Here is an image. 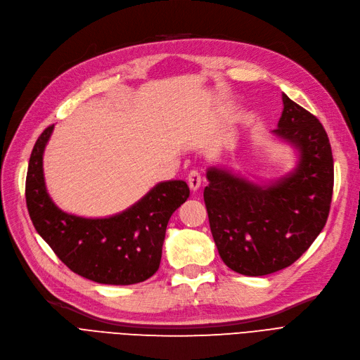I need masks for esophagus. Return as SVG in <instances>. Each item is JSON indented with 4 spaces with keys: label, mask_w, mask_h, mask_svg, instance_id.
Returning <instances> with one entry per match:
<instances>
[{
    "label": "esophagus",
    "mask_w": 360,
    "mask_h": 360,
    "mask_svg": "<svg viewBox=\"0 0 360 360\" xmlns=\"http://www.w3.org/2000/svg\"><path fill=\"white\" fill-rule=\"evenodd\" d=\"M187 181H188V187H190L191 191H197L198 188H200V185H202V176H200V173H198L197 170L190 172V175H188Z\"/></svg>",
    "instance_id": "1"
}]
</instances>
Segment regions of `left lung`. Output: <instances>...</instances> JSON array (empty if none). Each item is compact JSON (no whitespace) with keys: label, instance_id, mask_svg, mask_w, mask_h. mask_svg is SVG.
<instances>
[{"label":"left lung","instance_id":"left-lung-1","mask_svg":"<svg viewBox=\"0 0 360 360\" xmlns=\"http://www.w3.org/2000/svg\"><path fill=\"white\" fill-rule=\"evenodd\" d=\"M271 135L295 151L274 179H250L225 166L206 170L205 205L219 257L233 271L265 276L294 264L323 230L334 188L330 143L319 120L285 93Z\"/></svg>","mask_w":360,"mask_h":360}]
</instances>
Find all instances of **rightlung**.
Returning <instances> with one entry per match:
<instances>
[{"instance_id":"1","label":"right lung","mask_w":360,"mask_h":360,"mask_svg":"<svg viewBox=\"0 0 360 360\" xmlns=\"http://www.w3.org/2000/svg\"><path fill=\"white\" fill-rule=\"evenodd\" d=\"M55 124L37 139L26 175V206L37 233L74 273L102 285L150 278L162 261L167 222L190 190L185 181L158 182L120 214L86 218L62 210L46 187L43 157Z\"/></svg>"}]
</instances>
